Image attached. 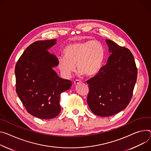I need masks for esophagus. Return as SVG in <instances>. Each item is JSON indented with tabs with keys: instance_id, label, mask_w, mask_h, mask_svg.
<instances>
[{
	"instance_id": "34e87169",
	"label": "esophagus",
	"mask_w": 151,
	"mask_h": 151,
	"mask_svg": "<svg viewBox=\"0 0 151 151\" xmlns=\"http://www.w3.org/2000/svg\"><path fill=\"white\" fill-rule=\"evenodd\" d=\"M81 81H79V80H76V81H74V83H73V84H74L75 86H76V85L79 84H81Z\"/></svg>"
}]
</instances>
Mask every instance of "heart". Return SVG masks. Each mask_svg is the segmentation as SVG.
I'll return each mask as SVG.
<instances>
[{
    "instance_id": "1",
    "label": "heart",
    "mask_w": 151,
    "mask_h": 151,
    "mask_svg": "<svg viewBox=\"0 0 151 151\" xmlns=\"http://www.w3.org/2000/svg\"><path fill=\"white\" fill-rule=\"evenodd\" d=\"M64 56L58 58V66L62 73L69 77L75 70V64L81 74L93 76L101 69L104 58L103 45L97 40L75 42L63 49Z\"/></svg>"
}]
</instances>
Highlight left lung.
Instances as JSON below:
<instances>
[{"label":"left lung","mask_w":151,"mask_h":151,"mask_svg":"<svg viewBox=\"0 0 151 151\" xmlns=\"http://www.w3.org/2000/svg\"><path fill=\"white\" fill-rule=\"evenodd\" d=\"M110 53L106 64L87 81L89 87L87 104L96 115L108 117L123 110L129 104L137 77L131 51L106 40Z\"/></svg>","instance_id":"8db88e82"}]
</instances>
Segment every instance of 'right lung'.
Instances as JSON below:
<instances>
[{
    "label": "right lung",
    "instance_id": "obj_1",
    "mask_svg": "<svg viewBox=\"0 0 151 151\" xmlns=\"http://www.w3.org/2000/svg\"><path fill=\"white\" fill-rule=\"evenodd\" d=\"M57 40L37 41L29 45L16 68V92L27 111L34 117L49 119L60 111V94L70 88L71 81L60 78L53 70L58 58L47 50Z\"/></svg>",
    "mask_w": 151,
    "mask_h": 151
}]
</instances>
